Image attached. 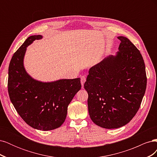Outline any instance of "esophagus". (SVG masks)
<instances>
[{
    "label": "esophagus",
    "mask_w": 157,
    "mask_h": 157,
    "mask_svg": "<svg viewBox=\"0 0 157 157\" xmlns=\"http://www.w3.org/2000/svg\"><path fill=\"white\" fill-rule=\"evenodd\" d=\"M86 77H84V76H82L81 78H80V81H81V84H82V88H83V86H84V82H86Z\"/></svg>",
    "instance_id": "34e87169"
}]
</instances>
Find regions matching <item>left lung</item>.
Here are the masks:
<instances>
[{"label":"left lung","mask_w":157,"mask_h":157,"mask_svg":"<svg viewBox=\"0 0 157 157\" xmlns=\"http://www.w3.org/2000/svg\"><path fill=\"white\" fill-rule=\"evenodd\" d=\"M117 38L121 41L118 51L90 68L84 84L90 118L106 129L121 128L132 119L147 86L140 52L126 37Z\"/></svg>","instance_id":"left-lung-1"}]
</instances>
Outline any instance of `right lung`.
Returning a JSON list of instances; mask_svg holds the SVG:
<instances>
[{"mask_svg":"<svg viewBox=\"0 0 157 157\" xmlns=\"http://www.w3.org/2000/svg\"><path fill=\"white\" fill-rule=\"evenodd\" d=\"M42 39L40 35L30 36L14 53L8 68V90L23 120L35 129L48 131L62 125L69 104L81 84L80 78L42 82L27 73L23 63L27 46Z\"/></svg>","mask_w":157,"mask_h":157,"instance_id":"add662e5","label":"right lung"}]
</instances>
